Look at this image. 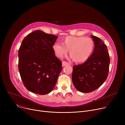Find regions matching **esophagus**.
<instances>
[{
    "mask_svg": "<svg viewBox=\"0 0 125 125\" xmlns=\"http://www.w3.org/2000/svg\"><path fill=\"white\" fill-rule=\"evenodd\" d=\"M70 65V64L68 63L67 62H66V61H63L62 62V66L63 67L67 66V65Z\"/></svg>",
    "mask_w": 125,
    "mask_h": 125,
    "instance_id": "esophagus-1",
    "label": "esophagus"
}]
</instances>
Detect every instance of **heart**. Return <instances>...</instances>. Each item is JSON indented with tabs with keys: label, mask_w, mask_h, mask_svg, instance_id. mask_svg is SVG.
Listing matches in <instances>:
<instances>
[{
	"label": "heart",
	"mask_w": 125,
	"mask_h": 125,
	"mask_svg": "<svg viewBox=\"0 0 125 125\" xmlns=\"http://www.w3.org/2000/svg\"><path fill=\"white\" fill-rule=\"evenodd\" d=\"M57 57L61 58L66 55L69 50V55L76 62L87 61L92 55L94 49L93 39L84 36H68L62 41V43L55 42L52 47Z\"/></svg>",
	"instance_id": "b5f03b06"
}]
</instances>
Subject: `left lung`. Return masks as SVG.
Wrapping results in <instances>:
<instances>
[{"label": "left lung", "instance_id": "obj_1", "mask_svg": "<svg viewBox=\"0 0 125 125\" xmlns=\"http://www.w3.org/2000/svg\"><path fill=\"white\" fill-rule=\"evenodd\" d=\"M94 49L90 58L83 63L74 65L72 80L75 88L83 93H90L106 81L108 74L110 58L106 44L101 39L91 35Z\"/></svg>", "mask_w": 125, "mask_h": 125}]
</instances>
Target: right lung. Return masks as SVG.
<instances>
[{
	"label": "right lung",
	"mask_w": 125,
	"mask_h": 125,
	"mask_svg": "<svg viewBox=\"0 0 125 125\" xmlns=\"http://www.w3.org/2000/svg\"><path fill=\"white\" fill-rule=\"evenodd\" d=\"M58 37L35 30L26 36L20 47L19 71L25 87L39 95L54 89L62 70V62L52 47Z\"/></svg>",
	"instance_id": "obj_1"
}]
</instances>
